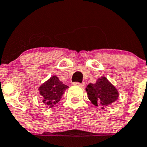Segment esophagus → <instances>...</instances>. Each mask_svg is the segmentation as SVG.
Returning <instances> with one entry per match:
<instances>
[{"label": "esophagus", "mask_w": 147, "mask_h": 147, "mask_svg": "<svg viewBox=\"0 0 147 147\" xmlns=\"http://www.w3.org/2000/svg\"><path fill=\"white\" fill-rule=\"evenodd\" d=\"M75 85H78V86H82V87H84L85 86V83H78V82H76V83H74Z\"/></svg>", "instance_id": "34e87169"}]
</instances>
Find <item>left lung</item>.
<instances>
[{
    "label": "left lung",
    "instance_id": "left-lung-1",
    "mask_svg": "<svg viewBox=\"0 0 147 147\" xmlns=\"http://www.w3.org/2000/svg\"><path fill=\"white\" fill-rule=\"evenodd\" d=\"M86 91L91 102L96 106H102V109L115 102L119 96L118 90L105 77L98 78L96 83H90Z\"/></svg>",
    "mask_w": 147,
    "mask_h": 147
}]
</instances>
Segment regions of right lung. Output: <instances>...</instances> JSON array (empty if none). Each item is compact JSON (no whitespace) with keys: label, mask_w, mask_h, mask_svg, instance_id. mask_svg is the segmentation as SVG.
<instances>
[{"label":"right lung","mask_w":147,"mask_h":147,"mask_svg":"<svg viewBox=\"0 0 147 147\" xmlns=\"http://www.w3.org/2000/svg\"><path fill=\"white\" fill-rule=\"evenodd\" d=\"M68 86L64 85L57 76H52L38 88L42 102L47 105L46 107L52 108L61 100Z\"/></svg>","instance_id":"add662e5"}]
</instances>
